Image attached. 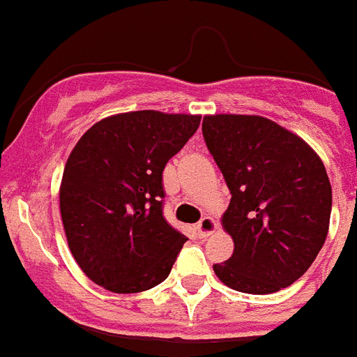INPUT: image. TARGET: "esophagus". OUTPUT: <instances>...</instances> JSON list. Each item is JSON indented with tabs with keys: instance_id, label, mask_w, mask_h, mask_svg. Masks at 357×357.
<instances>
[{
	"instance_id": "34e87169",
	"label": "esophagus",
	"mask_w": 357,
	"mask_h": 357,
	"mask_svg": "<svg viewBox=\"0 0 357 357\" xmlns=\"http://www.w3.org/2000/svg\"><path fill=\"white\" fill-rule=\"evenodd\" d=\"M197 231H199L200 237H210L217 231V222H215L213 217H204V219L200 220L199 225H197Z\"/></svg>"
}]
</instances>
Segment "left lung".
Returning <instances> with one entry per match:
<instances>
[{
  "label": "left lung",
  "instance_id": "1",
  "mask_svg": "<svg viewBox=\"0 0 357 357\" xmlns=\"http://www.w3.org/2000/svg\"><path fill=\"white\" fill-rule=\"evenodd\" d=\"M206 146L231 191L222 228L234 238L228 261L213 264L226 287L273 294L310 268L325 244L332 188L314 149L259 114H206Z\"/></svg>",
  "mask_w": 357,
  "mask_h": 357
}]
</instances>
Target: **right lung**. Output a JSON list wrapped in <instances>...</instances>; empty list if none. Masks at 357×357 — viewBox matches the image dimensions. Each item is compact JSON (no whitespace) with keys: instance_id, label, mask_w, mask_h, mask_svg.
<instances>
[{"instance_id":"right-lung-1","label":"right lung","mask_w":357,"mask_h":357,"mask_svg":"<svg viewBox=\"0 0 357 357\" xmlns=\"http://www.w3.org/2000/svg\"><path fill=\"white\" fill-rule=\"evenodd\" d=\"M200 114L129 111L100 120L67 158L60 211L82 272L114 294L160 284L188 241L162 215V172Z\"/></svg>"}]
</instances>
